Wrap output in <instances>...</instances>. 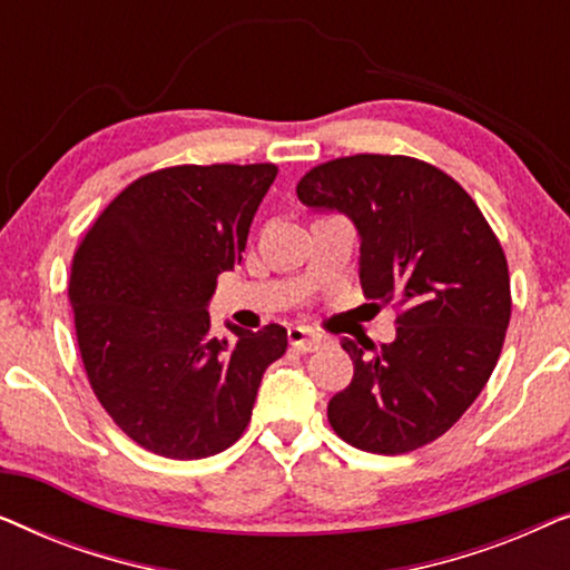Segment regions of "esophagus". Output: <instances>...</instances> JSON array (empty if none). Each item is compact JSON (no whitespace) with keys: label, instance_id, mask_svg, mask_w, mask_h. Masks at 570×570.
Returning <instances> with one entry per match:
<instances>
[{"label":"esophagus","instance_id":"34e87169","mask_svg":"<svg viewBox=\"0 0 570 570\" xmlns=\"http://www.w3.org/2000/svg\"><path fill=\"white\" fill-rule=\"evenodd\" d=\"M287 340H291V345L295 350H301V353H314V350L330 345V337H326V334L306 330V326H291V330H287Z\"/></svg>","mask_w":570,"mask_h":570}]
</instances>
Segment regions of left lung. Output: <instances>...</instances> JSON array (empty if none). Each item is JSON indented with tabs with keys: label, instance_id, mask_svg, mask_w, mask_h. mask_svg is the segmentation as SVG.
Instances as JSON below:
<instances>
[{
	"label": "left lung",
	"instance_id": "left-lung-1",
	"mask_svg": "<svg viewBox=\"0 0 570 570\" xmlns=\"http://www.w3.org/2000/svg\"><path fill=\"white\" fill-rule=\"evenodd\" d=\"M295 191L355 223L365 298L400 306L389 345L342 340L355 373L326 407L334 433L371 454L425 446L470 410L501 355L511 279L493 228L454 178L407 155L322 163Z\"/></svg>",
	"mask_w": 570,
	"mask_h": 570
}]
</instances>
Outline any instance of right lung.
Listing matches in <instances>:
<instances>
[{
  "label": "right lung",
  "instance_id": "add662e5",
  "mask_svg": "<svg viewBox=\"0 0 570 570\" xmlns=\"http://www.w3.org/2000/svg\"><path fill=\"white\" fill-rule=\"evenodd\" d=\"M277 166H174L131 181L77 246L69 303L114 423L153 454L205 459L244 435L285 326L209 334L217 275L240 264Z\"/></svg>",
  "mask_w": 570,
  "mask_h": 570
}]
</instances>
